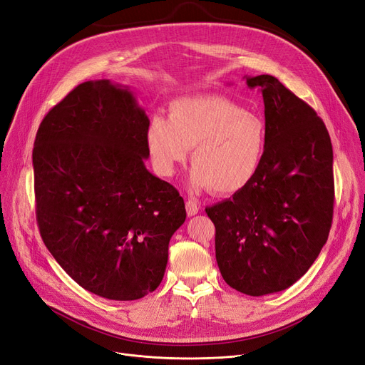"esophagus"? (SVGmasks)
Listing matches in <instances>:
<instances>
[{
    "instance_id": "obj_1",
    "label": "esophagus",
    "mask_w": 365,
    "mask_h": 365,
    "mask_svg": "<svg viewBox=\"0 0 365 365\" xmlns=\"http://www.w3.org/2000/svg\"><path fill=\"white\" fill-rule=\"evenodd\" d=\"M200 212V205L194 200L186 201V213L187 216H195Z\"/></svg>"
}]
</instances>
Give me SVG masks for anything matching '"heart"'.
Returning <instances> with one entry per match:
<instances>
[{"mask_svg":"<svg viewBox=\"0 0 365 365\" xmlns=\"http://www.w3.org/2000/svg\"><path fill=\"white\" fill-rule=\"evenodd\" d=\"M267 143L264 120L222 97H186L170 104L168 119L156 116L148 149L156 171L170 178L192 148L189 183L228 195L245 189L261 167Z\"/></svg>","mask_w":365,"mask_h":365,"instance_id":"b5f03b06","label":"heart"}]
</instances>
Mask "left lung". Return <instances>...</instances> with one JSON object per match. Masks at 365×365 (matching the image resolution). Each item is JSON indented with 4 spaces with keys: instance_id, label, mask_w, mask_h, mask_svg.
Listing matches in <instances>:
<instances>
[{
    "instance_id": "1",
    "label": "left lung",
    "mask_w": 365,
    "mask_h": 365,
    "mask_svg": "<svg viewBox=\"0 0 365 365\" xmlns=\"http://www.w3.org/2000/svg\"><path fill=\"white\" fill-rule=\"evenodd\" d=\"M245 78L264 98L262 163L245 189L205 213L222 277L259 297L289 288L318 258L332 222L334 176L331 138L314 110L270 74Z\"/></svg>"
}]
</instances>
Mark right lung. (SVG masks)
Here are the masks:
<instances>
[{
	"label": "right lung",
	"instance_id": "obj_1",
	"mask_svg": "<svg viewBox=\"0 0 365 365\" xmlns=\"http://www.w3.org/2000/svg\"><path fill=\"white\" fill-rule=\"evenodd\" d=\"M149 123L128 86L103 78L74 88L34 141L41 239L74 282L108 299L160 287L186 219L178 189L145 165Z\"/></svg>",
	"mask_w": 365,
	"mask_h": 365
}]
</instances>
